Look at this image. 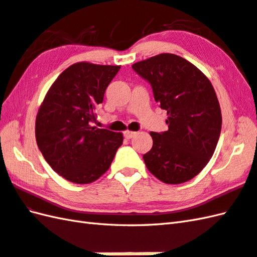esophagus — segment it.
Listing matches in <instances>:
<instances>
[{
	"instance_id": "esophagus-1",
	"label": "esophagus",
	"mask_w": 257,
	"mask_h": 257,
	"mask_svg": "<svg viewBox=\"0 0 257 257\" xmlns=\"http://www.w3.org/2000/svg\"><path fill=\"white\" fill-rule=\"evenodd\" d=\"M135 135H136V132H134V131H128V130H127V131H125V132H124L125 139H127V140L134 138Z\"/></svg>"
}]
</instances>
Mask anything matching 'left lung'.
<instances>
[{
  "label": "left lung",
  "mask_w": 257,
  "mask_h": 257,
  "mask_svg": "<svg viewBox=\"0 0 257 257\" xmlns=\"http://www.w3.org/2000/svg\"><path fill=\"white\" fill-rule=\"evenodd\" d=\"M132 68L152 84L154 98L168 116V131L150 133L153 147L143 155L147 169L168 185L192 179L212 157L221 133V109L212 83L195 65L174 54L156 55Z\"/></svg>",
  "instance_id": "8db88e82"
}]
</instances>
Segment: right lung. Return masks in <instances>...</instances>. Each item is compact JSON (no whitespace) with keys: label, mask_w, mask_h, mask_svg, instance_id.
I'll return each instance as SVG.
<instances>
[{"label":"right lung","mask_w":257,"mask_h":257,"mask_svg":"<svg viewBox=\"0 0 257 257\" xmlns=\"http://www.w3.org/2000/svg\"><path fill=\"white\" fill-rule=\"evenodd\" d=\"M121 66L76 62L50 85L39 106L36 143L55 172L73 184L99 179L110 168L123 134L93 126L95 110Z\"/></svg>","instance_id":"right-lung-1"}]
</instances>
